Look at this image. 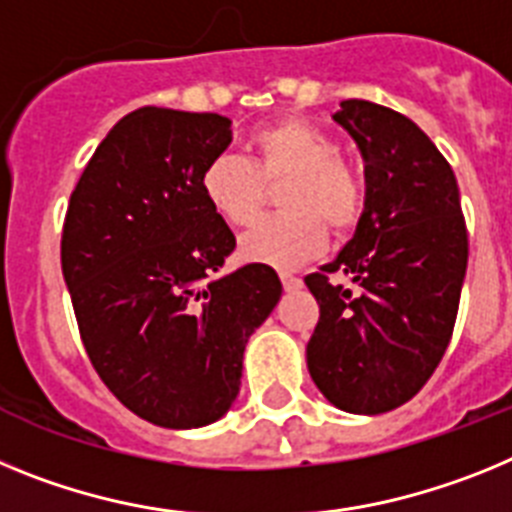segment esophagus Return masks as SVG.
Masks as SVG:
<instances>
[{"mask_svg": "<svg viewBox=\"0 0 512 512\" xmlns=\"http://www.w3.org/2000/svg\"><path fill=\"white\" fill-rule=\"evenodd\" d=\"M281 283L286 291H299L301 288V278H296V275L291 273H281Z\"/></svg>", "mask_w": 512, "mask_h": 512, "instance_id": "esophagus-1", "label": "esophagus"}]
</instances>
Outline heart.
<instances>
[{"instance_id":"b5f03b06","label":"heart","mask_w":512,"mask_h":512,"mask_svg":"<svg viewBox=\"0 0 512 512\" xmlns=\"http://www.w3.org/2000/svg\"><path fill=\"white\" fill-rule=\"evenodd\" d=\"M250 162L221 151L201 175V193L229 226H247L260 213L265 185L288 180L278 195L281 216L262 219L239 239L247 262L296 268L327 244V226L345 234L361 219L363 188L332 136L304 121H278L250 136Z\"/></svg>"}]
</instances>
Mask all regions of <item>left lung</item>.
I'll list each match as a JSON object with an SVG mask.
<instances>
[{"mask_svg":"<svg viewBox=\"0 0 512 512\" xmlns=\"http://www.w3.org/2000/svg\"><path fill=\"white\" fill-rule=\"evenodd\" d=\"M366 162L355 234L304 283L319 304L306 366L327 402L381 415L410 402L451 340L469 260L459 182L433 141L397 110L342 100L335 115ZM340 269L356 291L330 284Z\"/></svg>","mask_w":512,"mask_h":512,"instance_id":"8db88e82","label":"left lung"}]
</instances>
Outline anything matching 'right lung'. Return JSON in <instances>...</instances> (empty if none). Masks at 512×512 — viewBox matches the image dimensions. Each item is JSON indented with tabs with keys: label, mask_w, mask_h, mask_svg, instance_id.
Segmentation results:
<instances>
[{
	"label": "right lung",
	"mask_w": 512,
	"mask_h": 512,
	"mask_svg": "<svg viewBox=\"0 0 512 512\" xmlns=\"http://www.w3.org/2000/svg\"><path fill=\"white\" fill-rule=\"evenodd\" d=\"M231 144L219 113L139 108L115 123L69 198L61 270L92 366L159 428L229 412L244 345L283 286L268 265L219 273L237 239L201 193Z\"/></svg>",
	"instance_id": "obj_1"
}]
</instances>
